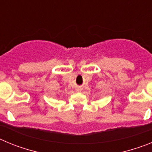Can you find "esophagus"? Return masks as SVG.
I'll list each match as a JSON object with an SVG mask.
<instances>
[{"label":"esophagus","mask_w":152,"mask_h":152,"mask_svg":"<svg viewBox=\"0 0 152 152\" xmlns=\"http://www.w3.org/2000/svg\"><path fill=\"white\" fill-rule=\"evenodd\" d=\"M80 91H81V88H76V91H77V92H80Z\"/></svg>","instance_id":"1"}]
</instances>
